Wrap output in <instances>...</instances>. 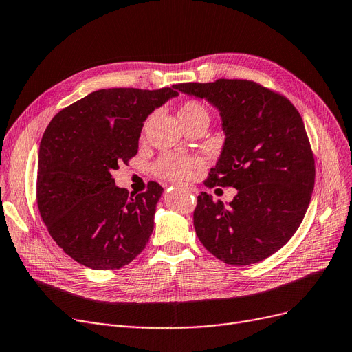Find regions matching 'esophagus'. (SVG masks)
Listing matches in <instances>:
<instances>
[{
	"label": "esophagus",
	"instance_id": "esophagus-1",
	"mask_svg": "<svg viewBox=\"0 0 352 352\" xmlns=\"http://www.w3.org/2000/svg\"><path fill=\"white\" fill-rule=\"evenodd\" d=\"M184 188H187V190H190L191 192H197V188L194 187V186H184Z\"/></svg>",
	"mask_w": 352,
	"mask_h": 352
}]
</instances>
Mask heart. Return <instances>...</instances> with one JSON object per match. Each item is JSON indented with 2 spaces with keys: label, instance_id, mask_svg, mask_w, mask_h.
Returning a JSON list of instances; mask_svg holds the SVG:
<instances>
[{
  "label": "heart",
  "instance_id": "heart-1",
  "mask_svg": "<svg viewBox=\"0 0 352 352\" xmlns=\"http://www.w3.org/2000/svg\"><path fill=\"white\" fill-rule=\"evenodd\" d=\"M178 119L181 124L195 120H208L210 115L206 106L198 100H187L179 106ZM201 165V161L194 157L184 155H165L155 164V173L166 179L182 181L192 175V173Z\"/></svg>",
  "mask_w": 352,
  "mask_h": 352
}]
</instances>
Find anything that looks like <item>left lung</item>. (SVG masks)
<instances>
[{
	"label": "left lung",
	"instance_id": "obj_1",
	"mask_svg": "<svg viewBox=\"0 0 352 352\" xmlns=\"http://www.w3.org/2000/svg\"><path fill=\"white\" fill-rule=\"evenodd\" d=\"M173 87L219 111L226 140L206 187L237 190L227 204L207 192L198 195V239L227 265L262 262L295 234L311 203L315 160L299 112L285 96L252 80Z\"/></svg>",
	"mask_w": 352,
	"mask_h": 352
}]
</instances>
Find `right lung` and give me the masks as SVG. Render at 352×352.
Returning <instances> with one entry per match:
<instances>
[{
    "label": "right lung",
    "mask_w": 352,
    "mask_h": 352,
    "mask_svg": "<svg viewBox=\"0 0 352 352\" xmlns=\"http://www.w3.org/2000/svg\"><path fill=\"white\" fill-rule=\"evenodd\" d=\"M174 87L100 89L60 111L38 151L37 206L58 248L96 270L120 269L146 246L164 188L129 195L112 173L138 152L144 122Z\"/></svg>",
    "instance_id": "1"
}]
</instances>
